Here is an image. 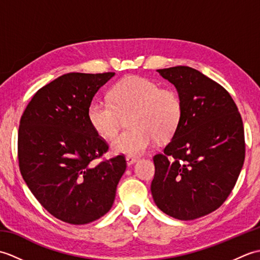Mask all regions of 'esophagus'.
<instances>
[{
  "mask_svg": "<svg viewBox=\"0 0 260 260\" xmlns=\"http://www.w3.org/2000/svg\"><path fill=\"white\" fill-rule=\"evenodd\" d=\"M137 162V158L134 157V156H126V163L128 167H131V165H133Z\"/></svg>",
  "mask_w": 260,
  "mask_h": 260,
  "instance_id": "1",
  "label": "esophagus"
}]
</instances>
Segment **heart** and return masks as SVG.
I'll return each instance as SVG.
<instances>
[{
	"instance_id": "heart-1",
	"label": "heart",
	"mask_w": 260,
	"mask_h": 260,
	"mask_svg": "<svg viewBox=\"0 0 260 260\" xmlns=\"http://www.w3.org/2000/svg\"><path fill=\"white\" fill-rule=\"evenodd\" d=\"M183 104L179 93L161 88L155 81L142 77H127L115 86L110 101H93L87 110L88 120L103 139L114 137L123 117L128 127L113 141L115 153L141 155L158 142L172 137L181 123Z\"/></svg>"
}]
</instances>
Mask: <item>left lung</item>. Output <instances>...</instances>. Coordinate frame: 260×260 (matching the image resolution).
<instances>
[{
	"instance_id": "obj_1",
	"label": "left lung",
	"mask_w": 260,
	"mask_h": 260,
	"mask_svg": "<svg viewBox=\"0 0 260 260\" xmlns=\"http://www.w3.org/2000/svg\"><path fill=\"white\" fill-rule=\"evenodd\" d=\"M183 104V115L162 154L153 157L151 192L170 217L193 220L217 210L233 191L245 161L241 116L229 92L186 66L158 69Z\"/></svg>"
}]
</instances>
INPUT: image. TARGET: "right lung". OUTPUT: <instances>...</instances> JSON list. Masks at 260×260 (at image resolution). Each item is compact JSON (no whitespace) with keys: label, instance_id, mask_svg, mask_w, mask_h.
<instances>
[{"label":"right lung","instance_id":"1","mask_svg":"<svg viewBox=\"0 0 260 260\" xmlns=\"http://www.w3.org/2000/svg\"><path fill=\"white\" fill-rule=\"evenodd\" d=\"M114 76H60L36 92L20 120L22 178L41 206L67 223L86 224L106 214L126 170L123 155L92 163L108 145L92 129L87 110Z\"/></svg>","mask_w":260,"mask_h":260}]
</instances>
